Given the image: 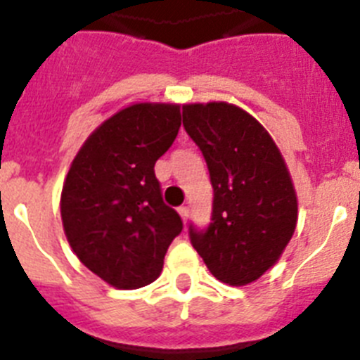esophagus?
Returning <instances> with one entry per match:
<instances>
[{"mask_svg":"<svg viewBox=\"0 0 360 360\" xmlns=\"http://www.w3.org/2000/svg\"><path fill=\"white\" fill-rule=\"evenodd\" d=\"M178 212H180V216H182V219H184V224H186L187 218H189V207L182 205V207H178Z\"/></svg>","mask_w":360,"mask_h":360,"instance_id":"obj_1","label":"esophagus"}]
</instances>
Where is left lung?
Wrapping results in <instances>:
<instances>
[{"instance_id": "obj_1", "label": "left lung", "mask_w": 360, "mask_h": 360, "mask_svg": "<svg viewBox=\"0 0 360 360\" xmlns=\"http://www.w3.org/2000/svg\"><path fill=\"white\" fill-rule=\"evenodd\" d=\"M182 117L214 191L211 224H191V243L216 279L249 285L278 262L295 231L297 198L287 164L266 129L241 108L187 104Z\"/></svg>"}]
</instances>
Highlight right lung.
I'll use <instances>...</instances> for the list:
<instances>
[{"instance_id": "obj_1", "label": "right lung", "mask_w": 360, "mask_h": 360, "mask_svg": "<svg viewBox=\"0 0 360 360\" xmlns=\"http://www.w3.org/2000/svg\"><path fill=\"white\" fill-rule=\"evenodd\" d=\"M176 104H133L103 122L73 158L61 195L70 247L82 265L133 290L160 276L182 218L165 205L155 164L180 129Z\"/></svg>"}]
</instances>
